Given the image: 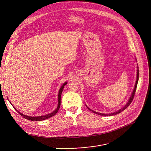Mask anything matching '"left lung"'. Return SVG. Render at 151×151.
I'll use <instances>...</instances> for the list:
<instances>
[{
  "instance_id": "obj_1",
  "label": "left lung",
  "mask_w": 151,
  "mask_h": 151,
  "mask_svg": "<svg viewBox=\"0 0 151 151\" xmlns=\"http://www.w3.org/2000/svg\"><path fill=\"white\" fill-rule=\"evenodd\" d=\"M137 80H136V82H135V87H134V90L131 95L130 96V98L129 99L128 102L127 103V104L123 106L122 108L120 109L119 111H116V112H114V113H109V114H103V113H97L96 111H94L93 110H92V109H90L87 105V108L89 109V110H90L91 111H92L93 113H96V114H99V115H101V116H113V115H116V114H117L119 113H120L122 111H123L124 109H125L127 108L128 107V106L131 104V103L132 102L133 99H134V95H135V91H136V88H137V83H138V81H139V67L137 66Z\"/></svg>"
}]
</instances>
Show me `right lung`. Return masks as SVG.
<instances>
[{
  "mask_svg": "<svg viewBox=\"0 0 151 151\" xmlns=\"http://www.w3.org/2000/svg\"><path fill=\"white\" fill-rule=\"evenodd\" d=\"M67 82H65V83H64L63 86L61 87L60 90H59V93H58V106L57 108V109H55V110L53 111V112H52L51 113H49L48 114H46V115H44V116H37V117H31V116H26V115H23L22 113H20L19 111H17V109L15 108L16 110L17 111V113L19 114H20L22 116H23L24 118L28 119V120H32V121H42V120H45V119H49L52 116H53L54 115H55L57 114V113L59 109H60V105H61V93L63 91V88H64V86H65L67 84Z\"/></svg>",
  "mask_w": 151,
  "mask_h": 151,
  "instance_id": "1",
  "label": "right lung"
}]
</instances>
